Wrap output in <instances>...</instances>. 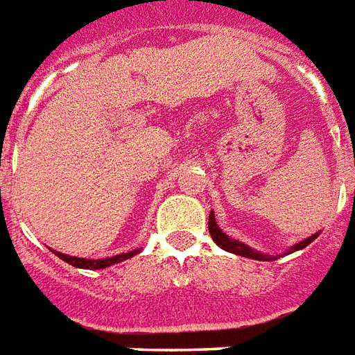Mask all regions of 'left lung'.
I'll return each instance as SVG.
<instances>
[{
	"mask_svg": "<svg viewBox=\"0 0 355 355\" xmlns=\"http://www.w3.org/2000/svg\"><path fill=\"white\" fill-rule=\"evenodd\" d=\"M208 231H210V235H212V239L216 241V245L220 246V248H223V250H227V252L237 254V256H245V258H252V260H263V262L275 260V258H271V256H268V254L258 252V250H254V248H250V246L243 245L241 241H235V239L227 237V235H225V233H223V231L218 227L214 212H210V216H208ZM318 235L319 233H315V235H311V237L304 239L302 243L294 245L293 248L288 250V252H294V250H302V248H306V246L310 245L311 241H315V239H318Z\"/></svg>",
	"mask_w": 355,
	"mask_h": 355,
	"instance_id": "8db88e82",
	"label": "left lung"
}]
</instances>
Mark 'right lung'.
I'll return each instance as SVG.
<instances>
[{
    "label": "right lung",
    "mask_w": 355,
    "mask_h": 355,
    "mask_svg": "<svg viewBox=\"0 0 355 355\" xmlns=\"http://www.w3.org/2000/svg\"><path fill=\"white\" fill-rule=\"evenodd\" d=\"M55 254L61 258L62 262L70 263V266H74V268H82V270H103V268H109L112 263L118 262H124L128 258H132L135 254H139V250H130V252H122L116 254V256H112V258H101V260H87V258H76V256H69V254H62L57 252Z\"/></svg>",
    "instance_id": "add662e5"
}]
</instances>
